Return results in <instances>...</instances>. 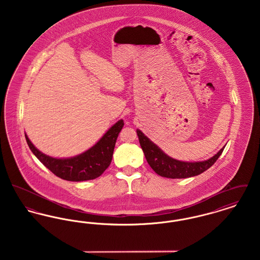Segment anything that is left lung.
Returning <instances> with one entry per match:
<instances>
[{"mask_svg": "<svg viewBox=\"0 0 260 260\" xmlns=\"http://www.w3.org/2000/svg\"><path fill=\"white\" fill-rule=\"evenodd\" d=\"M136 133L149 166L155 173L168 178H187L206 172L219 158L224 149H220L213 157L206 161H178L168 156L140 129L137 128Z\"/></svg>", "mask_w": 260, "mask_h": 260, "instance_id": "8db88e82", "label": "left lung"}]
</instances>
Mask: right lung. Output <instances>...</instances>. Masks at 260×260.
I'll return each mask as SVG.
<instances>
[{
	"label": "right lung",
	"instance_id": "1",
	"mask_svg": "<svg viewBox=\"0 0 260 260\" xmlns=\"http://www.w3.org/2000/svg\"><path fill=\"white\" fill-rule=\"evenodd\" d=\"M124 121L119 120L99 141L86 152L71 158H52L38 150L25 134L27 144L45 167L56 176L68 181L91 180L100 176L111 164L116 140Z\"/></svg>",
	"mask_w": 260,
	"mask_h": 260
}]
</instances>
